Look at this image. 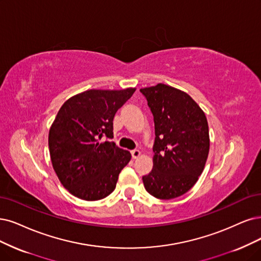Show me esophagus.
I'll list each match as a JSON object with an SVG mask.
<instances>
[{
  "label": "esophagus",
  "instance_id": "1",
  "mask_svg": "<svg viewBox=\"0 0 261 261\" xmlns=\"http://www.w3.org/2000/svg\"><path fill=\"white\" fill-rule=\"evenodd\" d=\"M131 155H132L133 159H137L141 156V151L139 149H133V150H131Z\"/></svg>",
  "mask_w": 261,
  "mask_h": 261
}]
</instances>
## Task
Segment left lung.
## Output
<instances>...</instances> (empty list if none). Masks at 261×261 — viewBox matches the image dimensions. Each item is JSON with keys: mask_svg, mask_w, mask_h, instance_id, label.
I'll return each mask as SVG.
<instances>
[{"mask_svg": "<svg viewBox=\"0 0 261 261\" xmlns=\"http://www.w3.org/2000/svg\"><path fill=\"white\" fill-rule=\"evenodd\" d=\"M155 122L152 170L144 187L157 199H174L194 186L210 150L204 112L186 92L165 84L142 88Z\"/></svg>", "mask_w": 261, "mask_h": 261, "instance_id": "obj_1", "label": "left lung"}]
</instances>
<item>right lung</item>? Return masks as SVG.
Segmentation results:
<instances>
[{
  "mask_svg": "<svg viewBox=\"0 0 261 261\" xmlns=\"http://www.w3.org/2000/svg\"><path fill=\"white\" fill-rule=\"evenodd\" d=\"M136 88L91 89L66 100L48 136L54 170L65 189L86 201L101 200L114 191L131 153L114 142L113 119Z\"/></svg>",
  "mask_w": 261,
  "mask_h": 261,
  "instance_id": "right-lung-1",
  "label": "right lung"
}]
</instances>
